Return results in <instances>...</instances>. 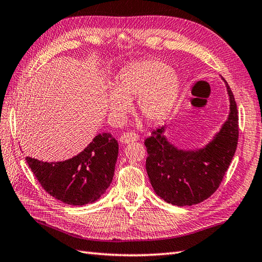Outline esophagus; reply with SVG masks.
I'll return each mask as SVG.
<instances>
[{
	"label": "esophagus",
	"instance_id": "34e87169",
	"mask_svg": "<svg viewBox=\"0 0 262 262\" xmlns=\"http://www.w3.org/2000/svg\"><path fill=\"white\" fill-rule=\"evenodd\" d=\"M139 139V136L138 134L134 133V132H127V133H124L123 135L120 136L119 141L121 144H128L130 142H136Z\"/></svg>",
	"mask_w": 262,
	"mask_h": 262
}]
</instances>
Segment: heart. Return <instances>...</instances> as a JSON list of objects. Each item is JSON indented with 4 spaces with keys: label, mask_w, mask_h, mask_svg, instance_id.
Wrapping results in <instances>:
<instances>
[{
    "label": "heart",
    "mask_w": 262,
    "mask_h": 262,
    "mask_svg": "<svg viewBox=\"0 0 262 262\" xmlns=\"http://www.w3.org/2000/svg\"><path fill=\"white\" fill-rule=\"evenodd\" d=\"M112 89L106 107L115 120H123L129 102L136 99L139 114L155 123L172 111L179 96L180 79L167 63L146 59L126 66L114 80Z\"/></svg>",
    "instance_id": "b5f03b06"
}]
</instances>
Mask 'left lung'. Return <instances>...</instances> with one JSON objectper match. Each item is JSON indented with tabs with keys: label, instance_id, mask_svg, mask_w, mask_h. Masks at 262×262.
Returning <instances> with one entry per match:
<instances>
[{
	"label": "left lung",
	"instance_id": "8db88e82",
	"mask_svg": "<svg viewBox=\"0 0 262 262\" xmlns=\"http://www.w3.org/2000/svg\"><path fill=\"white\" fill-rule=\"evenodd\" d=\"M224 82L230 98V114L205 147L195 150L176 148L164 136L165 126L146 138V171L155 193L167 203L190 206L203 202L217 190L228 171L238 145L239 117L234 96L228 82Z\"/></svg>",
	"mask_w": 262,
	"mask_h": 262
}]
</instances>
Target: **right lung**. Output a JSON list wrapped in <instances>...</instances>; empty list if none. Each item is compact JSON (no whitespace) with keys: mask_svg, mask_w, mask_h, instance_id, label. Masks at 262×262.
Wrapping results in <instances>:
<instances>
[{"mask_svg":"<svg viewBox=\"0 0 262 262\" xmlns=\"http://www.w3.org/2000/svg\"><path fill=\"white\" fill-rule=\"evenodd\" d=\"M118 156L112 134H98L77 156L63 162H42L26 157L41 186L61 202L84 205L96 202L111 185Z\"/></svg>","mask_w":262,"mask_h":262,"instance_id":"obj_1","label":"right lung"}]
</instances>
